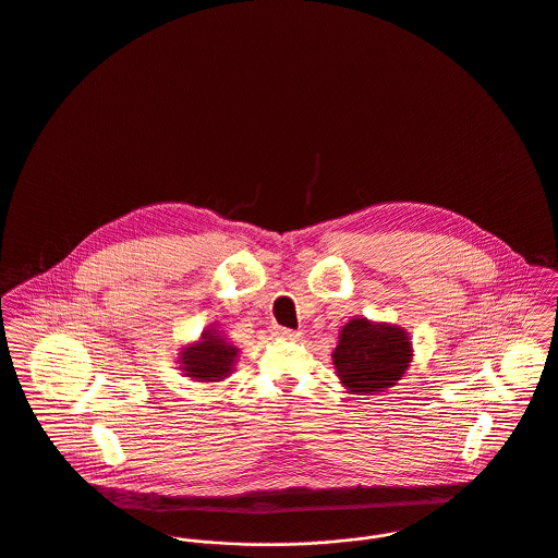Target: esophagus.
Returning <instances> with one entry per match:
<instances>
[{
	"instance_id": "34e87169",
	"label": "esophagus",
	"mask_w": 558,
	"mask_h": 558,
	"mask_svg": "<svg viewBox=\"0 0 558 558\" xmlns=\"http://www.w3.org/2000/svg\"><path fill=\"white\" fill-rule=\"evenodd\" d=\"M274 336L284 338V340H298L302 336V331L298 329H289V327H274Z\"/></svg>"
}]
</instances>
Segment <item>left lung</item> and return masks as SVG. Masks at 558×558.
<instances>
[{"instance_id":"obj_1","label":"left lung","mask_w":558,"mask_h":558,"mask_svg":"<svg viewBox=\"0 0 558 558\" xmlns=\"http://www.w3.org/2000/svg\"><path fill=\"white\" fill-rule=\"evenodd\" d=\"M411 362V342L400 327L349 320L340 331L333 364L342 385L355 393H376L391 387Z\"/></svg>"}]
</instances>
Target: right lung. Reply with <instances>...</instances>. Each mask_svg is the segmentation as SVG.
I'll list each match as a JSON object with an SVG mask.
<instances>
[{
  "label": "right lung",
  "mask_w": 558,
  "mask_h": 558,
  "mask_svg": "<svg viewBox=\"0 0 558 558\" xmlns=\"http://www.w3.org/2000/svg\"><path fill=\"white\" fill-rule=\"evenodd\" d=\"M238 357V349L227 344L216 331L203 333L201 342L187 347L182 353V368L187 376L198 380H220L233 371V362Z\"/></svg>",
  "instance_id": "1"
}]
</instances>
